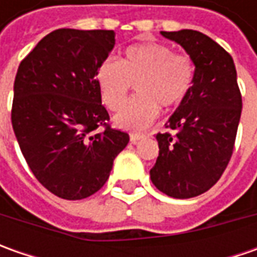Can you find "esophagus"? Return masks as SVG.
Here are the masks:
<instances>
[{
    "instance_id": "1",
    "label": "esophagus",
    "mask_w": 257,
    "mask_h": 257,
    "mask_svg": "<svg viewBox=\"0 0 257 257\" xmlns=\"http://www.w3.org/2000/svg\"><path fill=\"white\" fill-rule=\"evenodd\" d=\"M142 139H144V134H130V142L132 143H137L139 140H142Z\"/></svg>"
}]
</instances>
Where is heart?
<instances>
[{
    "mask_svg": "<svg viewBox=\"0 0 257 257\" xmlns=\"http://www.w3.org/2000/svg\"><path fill=\"white\" fill-rule=\"evenodd\" d=\"M194 65L189 55L174 54L172 47L159 43L133 45L121 61L107 58L97 70V85L103 103L118 110L133 85L138 95L114 117L123 130L140 132L159 115V107L172 108L189 95Z\"/></svg>",
    "mask_w": 257,
    "mask_h": 257,
    "instance_id": "b5f03b06",
    "label": "heart"
}]
</instances>
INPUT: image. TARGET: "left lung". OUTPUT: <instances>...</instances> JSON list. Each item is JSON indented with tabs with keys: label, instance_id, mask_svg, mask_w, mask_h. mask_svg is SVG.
Here are the masks:
<instances>
[{
	"label": "left lung",
	"instance_id": "left-lung-1",
	"mask_svg": "<svg viewBox=\"0 0 257 257\" xmlns=\"http://www.w3.org/2000/svg\"><path fill=\"white\" fill-rule=\"evenodd\" d=\"M182 45L194 64L189 95L166 123L174 134L159 133V157L150 170L153 184L174 199L207 192L233 153L242 114V95L230 54L194 30L162 31Z\"/></svg>",
	"mask_w": 257,
	"mask_h": 257
}]
</instances>
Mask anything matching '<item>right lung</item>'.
Listing matches in <instances>:
<instances>
[{
  "label": "right lung",
  "instance_id": "1",
  "mask_svg": "<svg viewBox=\"0 0 257 257\" xmlns=\"http://www.w3.org/2000/svg\"><path fill=\"white\" fill-rule=\"evenodd\" d=\"M114 44L111 30L60 28L35 45L15 75L17 142L37 180L61 199L98 192L130 140L105 124L110 117L95 78Z\"/></svg>",
  "mask_w": 257,
  "mask_h": 257
}]
</instances>
